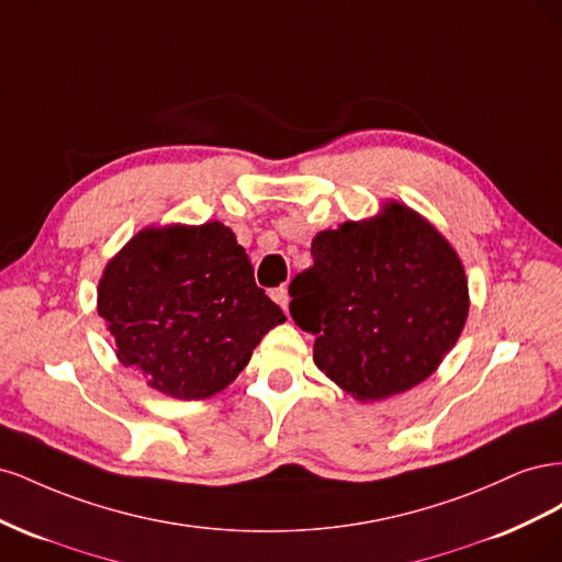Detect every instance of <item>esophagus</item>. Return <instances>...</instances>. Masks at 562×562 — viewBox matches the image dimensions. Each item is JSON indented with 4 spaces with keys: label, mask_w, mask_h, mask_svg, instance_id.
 Segmentation results:
<instances>
[{
    "label": "esophagus",
    "mask_w": 562,
    "mask_h": 562,
    "mask_svg": "<svg viewBox=\"0 0 562 562\" xmlns=\"http://www.w3.org/2000/svg\"><path fill=\"white\" fill-rule=\"evenodd\" d=\"M271 300L281 304V310H288V302H291V297H288V288L285 285L274 288V291H271Z\"/></svg>",
    "instance_id": "1"
}]
</instances>
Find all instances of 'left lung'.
<instances>
[{
	"instance_id": "1",
	"label": "left lung",
	"mask_w": 562,
	"mask_h": 562,
	"mask_svg": "<svg viewBox=\"0 0 562 562\" xmlns=\"http://www.w3.org/2000/svg\"><path fill=\"white\" fill-rule=\"evenodd\" d=\"M314 265L291 283V316L314 335V363L359 401L427 380L464 330L462 260L398 201L375 217L318 232Z\"/></svg>"
}]
</instances>
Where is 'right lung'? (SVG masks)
<instances>
[{"instance_id":"add662e5","label":"right lung","mask_w":562,"mask_h":562,"mask_svg":"<svg viewBox=\"0 0 562 562\" xmlns=\"http://www.w3.org/2000/svg\"><path fill=\"white\" fill-rule=\"evenodd\" d=\"M98 314L122 366L182 401L232 384L260 339L285 321L255 283L244 246L217 220L135 234L100 277Z\"/></svg>"}]
</instances>
